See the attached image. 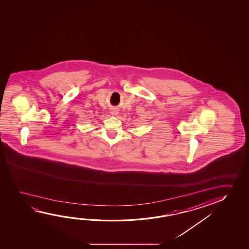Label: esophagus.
<instances>
[{
  "label": "esophagus",
  "mask_w": 249,
  "mask_h": 249,
  "mask_svg": "<svg viewBox=\"0 0 249 249\" xmlns=\"http://www.w3.org/2000/svg\"><path fill=\"white\" fill-rule=\"evenodd\" d=\"M110 114L114 116H116V115H118L119 112L116 108H112L110 110Z\"/></svg>",
  "instance_id": "1"
}]
</instances>
